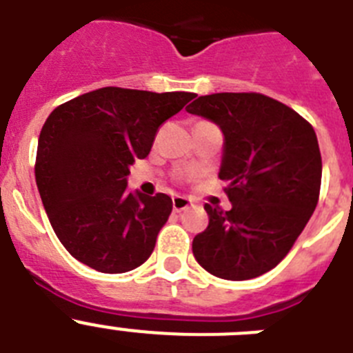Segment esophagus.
Here are the masks:
<instances>
[{
	"label": "esophagus",
	"mask_w": 353,
	"mask_h": 353,
	"mask_svg": "<svg viewBox=\"0 0 353 353\" xmlns=\"http://www.w3.org/2000/svg\"><path fill=\"white\" fill-rule=\"evenodd\" d=\"M191 199H187L185 196H174L173 198V210L174 212H183L191 207Z\"/></svg>",
	"instance_id": "1"
}]
</instances>
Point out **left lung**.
<instances>
[{
  "label": "left lung",
  "instance_id": "obj_1",
  "mask_svg": "<svg viewBox=\"0 0 353 353\" xmlns=\"http://www.w3.org/2000/svg\"><path fill=\"white\" fill-rule=\"evenodd\" d=\"M185 111L223 132L219 179L232 201L230 210L205 205L208 226L192 240L196 261L230 281L269 272L316 208L322 155L313 127L261 93L203 95Z\"/></svg>",
  "mask_w": 353,
  "mask_h": 353
}]
</instances>
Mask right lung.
<instances>
[{
  "label": "right lung",
  "instance_id": "1",
  "mask_svg": "<svg viewBox=\"0 0 353 353\" xmlns=\"http://www.w3.org/2000/svg\"><path fill=\"white\" fill-rule=\"evenodd\" d=\"M194 97L105 86L49 114L37 148V187L56 236L81 263L121 274L148 260L173 201L127 191L130 166L150 154L161 123Z\"/></svg>",
  "mask_w": 353,
  "mask_h": 353
}]
</instances>
